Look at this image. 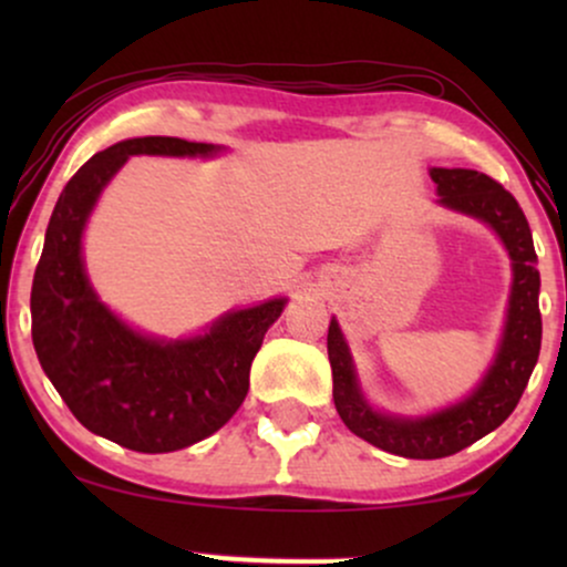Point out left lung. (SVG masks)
<instances>
[{
  "label": "left lung",
  "mask_w": 567,
  "mask_h": 567,
  "mask_svg": "<svg viewBox=\"0 0 567 567\" xmlns=\"http://www.w3.org/2000/svg\"><path fill=\"white\" fill-rule=\"evenodd\" d=\"M440 205L447 210L483 220L496 231L512 261V290L506 306L504 333L491 368L464 400L426 415L383 413L368 402L357 379L347 338L333 317L328 328V357L333 368V400L341 421L357 437L402 458H445L493 429H498L517 408L542 349V311L536 250L528 218L517 199L491 175L466 167H432Z\"/></svg>",
  "instance_id": "1"
}]
</instances>
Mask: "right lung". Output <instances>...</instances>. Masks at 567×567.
Returning a JSON list of instances; mask_svg holds the SVG:
<instances>
[{
  "label": "right lung",
  "mask_w": 567,
  "mask_h": 567,
  "mask_svg": "<svg viewBox=\"0 0 567 567\" xmlns=\"http://www.w3.org/2000/svg\"><path fill=\"white\" fill-rule=\"evenodd\" d=\"M224 146L167 135L127 138L84 162L44 234L31 285V338L48 379L84 429L138 453L210 437L243 405L252 357L288 298L226 311L188 338L130 328L97 298L82 237L97 197L130 157H216Z\"/></svg>",
  "instance_id": "1"
}]
</instances>
